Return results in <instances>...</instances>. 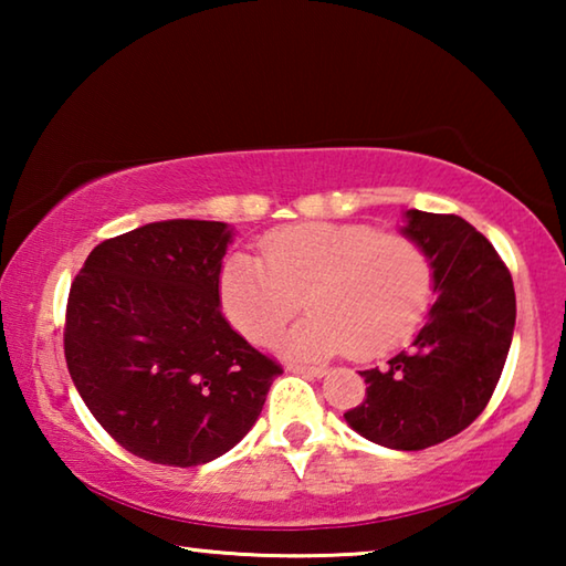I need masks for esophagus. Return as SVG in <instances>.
Wrapping results in <instances>:
<instances>
[{
	"mask_svg": "<svg viewBox=\"0 0 566 566\" xmlns=\"http://www.w3.org/2000/svg\"><path fill=\"white\" fill-rule=\"evenodd\" d=\"M286 369L294 371V375H304V377H317V379L327 377V371H329V369H324V367H304V364H290V367H286Z\"/></svg>",
	"mask_w": 566,
	"mask_h": 566,
	"instance_id": "34e87169",
	"label": "esophagus"
}]
</instances>
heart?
<instances>
[{
	"instance_id": "b5f03b06",
	"label": "heart",
	"mask_w": 566,
	"mask_h": 566,
	"mask_svg": "<svg viewBox=\"0 0 566 566\" xmlns=\"http://www.w3.org/2000/svg\"><path fill=\"white\" fill-rule=\"evenodd\" d=\"M260 252L229 256L219 276L224 312L247 339L270 344L304 296L312 314L284 342L294 357H377L407 342L432 304V260L407 234L312 222L266 234Z\"/></svg>"
}]
</instances>
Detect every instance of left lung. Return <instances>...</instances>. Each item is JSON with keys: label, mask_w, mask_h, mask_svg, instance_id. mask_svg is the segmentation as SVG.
Masks as SVG:
<instances>
[{"label": "left lung", "mask_w": 566, "mask_h": 566, "mask_svg": "<svg viewBox=\"0 0 566 566\" xmlns=\"http://www.w3.org/2000/svg\"><path fill=\"white\" fill-rule=\"evenodd\" d=\"M407 219L405 234L432 260L437 302L411 349L359 371L367 399L344 419L369 442L417 452L459 434L490 405L516 300L502 256L462 217L409 209Z\"/></svg>", "instance_id": "8db88e82"}]
</instances>
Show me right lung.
Here are the masks:
<instances>
[{
  "label": "right lung",
  "instance_id": "obj_1",
  "mask_svg": "<svg viewBox=\"0 0 566 566\" xmlns=\"http://www.w3.org/2000/svg\"><path fill=\"white\" fill-rule=\"evenodd\" d=\"M229 239L224 222H151L104 239L72 282L66 369L104 432L147 462L222 457L282 375L219 310Z\"/></svg>",
  "mask_w": 566,
  "mask_h": 566
}]
</instances>
